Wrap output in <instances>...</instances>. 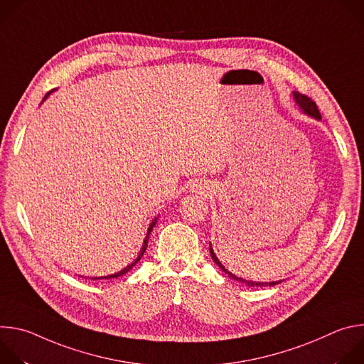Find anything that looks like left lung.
Segmentation results:
<instances>
[{
    "mask_svg": "<svg viewBox=\"0 0 364 364\" xmlns=\"http://www.w3.org/2000/svg\"><path fill=\"white\" fill-rule=\"evenodd\" d=\"M292 95H294V99H295V102H296V105L301 108V111H302L304 114H306V115H309V117H313V118H316V119H318V121L321 119V114H320V111H318V108H317V105H316V102H314L313 99L308 97L306 95L299 93V92H292ZM210 255H212V257H213L215 264H216L225 274H228L229 278H232V279H235V281H237V282H242V284H245V285H247V287H274V285L282 282V281H275V282H274V281H272V282H256V281L243 279V278L236 277L235 274L229 272V271L222 265V262L219 261L216 253H215L213 249H212V245H210Z\"/></svg>",
    "mask_w": 364,
    "mask_h": 364,
    "instance_id": "1",
    "label": "left lung"
}]
</instances>
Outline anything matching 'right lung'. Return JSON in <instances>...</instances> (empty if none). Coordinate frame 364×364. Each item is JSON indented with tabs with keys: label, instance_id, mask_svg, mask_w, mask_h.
Wrapping results in <instances>:
<instances>
[{
	"label": "right lung",
	"instance_id": "obj_1",
	"mask_svg": "<svg viewBox=\"0 0 364 364\" xmlns=\"http://www.w3.org/2000/svg\"><path fill=\"white\" fill-rule=\"evenodd\" d=\"M51 92H48L46 96H44V99L50 95ZM43 99V100H44ZM157 220H159V218H155L152 222H151V225H149V228H148V232H146V236H145V239H144V243H142V247H141V250H139V255H138V257L135 259V261L132 262V264H129L127 268H124L122 271H119V272H117V274H112V275H108V277H100L99 279H111V278H118V277H122V275H125L127 272H129V269H132V267H135L136 264H138V261L139 259L142 257V255H144V252H145V249H146V246H148V239H149V233H151V230L154 229V226H155V223H157ZM93 279H97V278H93Z\"/></svg>",
	"mask_w": 364,
	"mask_h": 364
}]
</instances>
